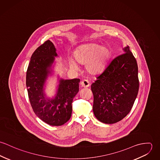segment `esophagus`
Here are the masks:
<instances>
[{"label": "esophagus", "instance_id": "1", "mask_svg": "<svg viewBox=\"0 0 160 160\" xmlns=\"http://www.w3.org/2000/svg\"><path fill=\"white\" fill-rule=\"evenodd\" d=\"M81 85L82 88H88L89 86H90V82L88 80H86V79H84L83 80L81 83Z\"/></svg>", "mask_w": 160, "mask_h": 160}]
</instances>
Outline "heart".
<instances>
[{"instance_id":"obj_1","label":"heart","mask_w":160,"mask_h":160,"mask_svg":"<svg viewBox=\"0 0 160 160\" xmlns=\"http://www.w3.org/2000/svg\"><path fill=\"white\" fill-rule=\"evenodd\" d=\"M112 52L107 47H102L96 44L82 46L77 51L76 60L81 64H85L86 69L91 73H97L105 68L110 58ZM71 67L78 68L77 64L73 60H70Z\"/></svg>"}]
</instances>
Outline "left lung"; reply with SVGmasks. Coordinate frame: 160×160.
<instances>
[{
    "instance_id": "8db88e82",
    "label": "left lung",
    "mask_w": 160,
    "mask_h": 160,
    "mask_svg": "<svg viewBox=\"0 0 160 160\" xmlns=\"http://www.w3.org/2000/svg\"><path fill=\"white\" fill-rule=\"evenodd\" d=\"M113 59L91 85L93 112L105 124L116 123L127 116L139 88L137 61L127 46Z\"/></svg>"
}]
</instances>
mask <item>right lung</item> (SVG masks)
<instances>
[{
  "label": "right lung",
  "instance_id": "add662e5",
  "mask_svg": "<svg viewBox=\"0 0 160 160\" xmlns=\"http://www.w3.org/2000/svg\"><path fill=\"white\" fill-rule=\"evenodd\" d=\"M56 56L55 46L50 41L39 46L31 57L26 71V84L34 113L47 124L59 126L71 118L72 102L79 91L80 79H61L55 97L52 100L46 99L43 86Z\"/></svg>",
  "mask_w": 160,
  "mask_h": 160
}]
</instances>
